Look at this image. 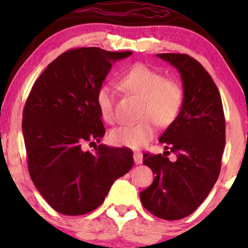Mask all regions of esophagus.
Here are the masks:
<instances>
[{"label":"esophagus","instance_id":"1","mask_svg":"<svg viewBox=\"0 0 248 248\" xmlns=\"http://www.w3.org/2000/svg\"><path fill=\"white\" fill-rule=\"evenodd\" d=\"M133 157L134 162H135L136 164H141L142 162H143V155H142V153H134Z\"/></svg>","mask_w":248,"mask_h":248}]
</instances>
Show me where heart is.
Wrapping results in <instances>:
<instances>
[{
    "instance_id": "b5f03b06",
    "label": "heart",
    "mask_w": 248,
    "mask_h": 248,
    "mask_svg": "<svg viewBox=\"0 0 248 248\" xmlns=\"http://www.w3.org/2000/svg\"><path fill=\"white\" fill-rule=\"evenodd\" d=\"M119 85L129 94L141 99L140 121L124 124L109 134L112 144L130 149H140L155 138L156 126L168 128L177 120L184 105V88L172 78H164L157 71L143 64H136L124 72ZM96 106L105 121H115L114 100L108 86H101L95 95Z\"/></svg>"
}]
</instances>
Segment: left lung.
Returning a JSON list of instances; mask_svg holds the SVG:
<instances>
[{
  "mask_svg": "<svg viewBox=\"0 0 248 248\" xmlns=\"http://www.w3.org/2000/svg\"><path fill=\"white\" fill-rule=\"evenodd\" d=\"M175 66L184 88V105L177 120L160 138L163 155L146 153L143 163L153 170V184L140 192L150 213L166 220L191 215L217 182L225 147V116L219 91L211 76L192 57L160 53ZM176 154L171 162L166 156Z\"/></svg>",
  "mask_w": 248,
  "mask_h": 248,
  "instance_id": "obj_1",
  "label": "left lung"
}]
</instances>
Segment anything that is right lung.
Here are the masks:
<instances>
[{
	"label": "right lung",
	"instance_id": "obj_1",
	"mask_svg": "<svg viewBox=\"0 0 248 248\" xmlns=\"http://www.w3.org/2000/svg\"><path fill=\"white\" fill-rule=\"evenodd\" d=\"M130 51L79 47L62 53L33 84L23 109L30 177L57 212L86 215L100 206L110 186L132 169L133 152L105 144L85 152L105 135L95 95L112 62Z\"/></svg>",
	"mask_w": 248,
	"mask_h": 248
}]
</instances>
